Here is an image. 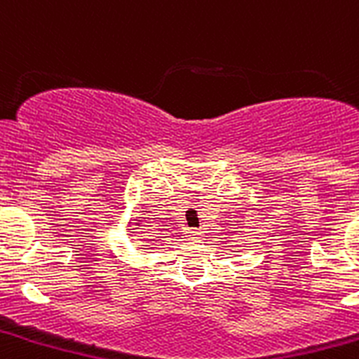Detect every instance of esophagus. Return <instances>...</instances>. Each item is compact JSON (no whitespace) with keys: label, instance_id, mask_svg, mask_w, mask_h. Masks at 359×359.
Wrapping results in <instances>:
<instances>
[{"label":"esophagus","instance_id":"34e87169","mask_svg":"<svg viewBox=\"0 0 359 359\" xmlns=\"http://www.w3.org/2000/svg\"><path fill=\"white\" fill-rule=\"evenodd\" d=\"M189 239L190 241H199V239H201V231H199V230H190L189 231Z\"/></svg>","mask_w":359,"mask_h":359}]
</instances>
